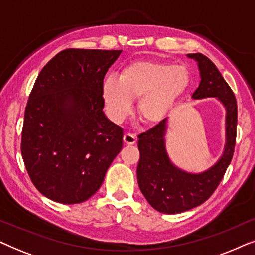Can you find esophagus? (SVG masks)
<instances>
[{"label":"esophagus","instance_id":"1","mask_svg":"<svg viewBox=\"0 0 255 255\" xmlns=\"http://www.w3.org/2000/svg\"><path fill=\"white\" fill-rule=\"evenodd\" d=\"M123 141L125 145H133L135 144V141H137V138H135V134L133 133H125L124 137H123Z\"/></svg>","mask_w":255,"mask_h":255}]
</instances>
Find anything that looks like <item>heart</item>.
<instances>
[{
	"label": "heart",
	"mask_w": 255,
	"mask_h": 255,
	"mask_svg": "<svg viewBox=\"0 0 255 255\" xmlns=\"http://www.w3.org/2000/svg\"><path fill=\"white\" fill-rule=\"evenodd\" d=\"M190 72L183 65L137 61L121 72L120 80L107 78L102 96L107 113L114 122L130 113L131 100H138V114L145 123L154 125L168 117L190 85Z\"/></svg>",
	"instance_id": "1"
}]
</instances>
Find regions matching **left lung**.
<instances>
[{"instance_id": "1", "label": "left lung", "mask_w": 255, "mask_h": 255, "mask_svg": "<svg viewBox=\"0 0 255 255\" xmlns=\"http://www.w3.org/2000/svg\"><path fill=\"white\" fill-rule=\"evenodd\" d=\"M197 61L201 82L193 99L217 97L226 109V145L224 154L210 169L190 174L170 162L165 148L166 120L138 135L140 153L137 179L142 195L155 210L163 214H180L204 203L219 186L235 152L238 108L232 89L208 57L191 53Z\"/></svg>"}]
</instances>
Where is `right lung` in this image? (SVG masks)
Returning <instances> with one entry per match:
<instances>
[{"mask_svg":"<svg viewBox=\"0 0 255 255\" xmlns=\"http://www.w3.org/2000/svg\"><path fill=\"white\" fill-rule=\"evenodd\" d=\"M121 52L67 48L34 82L20 151L34 187L52 201L88 200L121 152L123 130L104 116L102 96L104 76Z\"/></svg>","mask_w":255,"mask_h":255,"instance_id":"right-lung-1","label":"right lung"}]
</instances>
